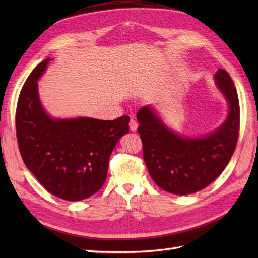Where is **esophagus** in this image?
<instances>
[{"label":"esophagus","mask_w":258,"mask_h":258,"mask_svg":"<svg viewBox=\"0 0 258 258\" xmlns=\"http://www.w3.org/2000/svg\"><path fill=\"white\" fill-rule=\"evenodd\" d=\"M138 126H139L138 121L136 119H134V118H131L130 121H129V128H130V130L131 131H136L138 129Z\"/></svg>","instance_id":"esophagus-1"}]
</instances>
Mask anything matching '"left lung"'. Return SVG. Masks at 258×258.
Listing matches in <instances>:
<instances>
[{"instance_id": "8db88e82", "label": "left lung", "mask_w": 258, "mask_h": 258, "mask_svg": "<svg viewBox=\"0 0 258 258\" xmlns=\"http://www.w3.org/2000/svg\"><path fill=\"white\" fill-rule=\"evenodd\" d=\"M214 79L228 101L229 114L220 128L204 138L176 135L150 106L137 114L144 161L153 181L163 190L188 195L204 189L221 175L236 150L240 129L237 89L223 69Z\"/></svg>"}]
</instances>
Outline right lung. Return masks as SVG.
Wrapping results in <instances>:
<instances>
[{"label":"right lung","mask_w":258,"mask_h":258,"mask_svg":"<svg viewBox=\"0 0 258 258\" xmlns=\"http://www.w3.org/2000/svg\"><path fill=\"white\" fill-rule=\"evenodd\" d=\"M50 60L41 62L22 86L16 108L17 142L23 162L46 190L79 201L104 184L110 156L129 131V116L114 120L51 118L42 107L36 83Z\"/></svg>","instance_id":"add662e5"}]
</instances>
